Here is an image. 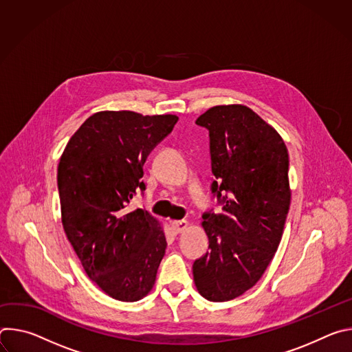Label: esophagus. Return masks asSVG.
Returning a JSON list of instances; mask_svg holds the SVG:
<instances>
[{
  "instance_id": "obj_1",
  "label": "esophagus",
  "mask_w": 352,
  "mask_h": 352,
  "mask_svg": "<svg viewBox=\"0 0 352 352\" xmlns=\"http://www.w3.org/2000/svg\"><path fill=\"white\" fill-rule=\"evenodd\" d=\"M188 226H189V224H188L186 220H175V221L171 223V227H173V230H174L177 234L185 231V230L188 228Z\"/></svg>"
}]
</instances>
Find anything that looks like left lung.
I'll return each instance as SVG.
<instances>
[{
  "label": "left lung",
  "mask_w": 352,
  "mask_h": 352,
  "mask_svg": "<svg viewBox=\"0 0 352 352\" xmlns=\"http://www.w3.org/2000/svg\"><path fill=\"white\" fill-rule=\"evenodd\" d=\"M210 136L212 193L223 212H206L210 250L193 263L199 294L224 302L252 288L266 272L291 202L288 152L278 132L242 104L216 106L196 120Z\"/></svg>",
  "instance_id": "left-lung-1"
}]
</instances>
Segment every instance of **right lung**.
Here are the masks:
<instances>
[{"mask_svg":"<svg viewBox=\"0 0 352 352\" xmlns=\"http://www.w3.org/2000/svg\"><path fill=\"white\" fill-rule=\"evenodd\" d=\"M178 117L100 111L69 139L58 164L64 231L89 278L107 295L135 302L150 292L166 254L160 223L128 212L143 192V164Z\"/></svg>","mask_w":352,"mask_h":352,"instance_id":"1","label":"right lung"}]
</instances>
